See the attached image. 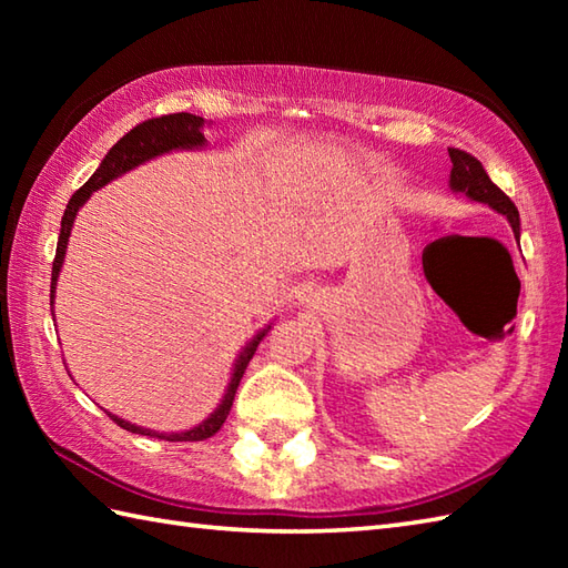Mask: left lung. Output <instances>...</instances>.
<instances>
[{"instance_id": "left-lung-1", "label": "left lung", "mask_w": 568, "mask_h": 568, "mask_svg": "<svg viewBox=\"0 0 568 568\" xmlns=\"http://www.w3.org/2000/svg\"><path fill=\"white\" fill-rule=\"evenodd\" d=\"M449 159H452L449 187L454 195H464L470 202L488 204L493 212L503 214L505 220L510 222L515 236L520 239V212H517L513 200L488 178L480 161L474 159L470 153L458 151V149H449Z\"/></svg>"}]
</instances>
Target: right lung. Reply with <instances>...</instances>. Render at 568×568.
Listing matches in <instances>:
<instances>
[{
	"instance_id": "right-lung-1",
	"label": "right lung",
	"mask_w": 568,
	"mask_h": 568,
	"mask_svg": "<svg viewBox=\"0 0 568 568\" xmlns=\"http://www.w3.org/2000/svg\"><path fill=\"white\" fill-rule=\"evenodd\" d=\"M204 124H207V122H204L202 116L187 114V112L165 114V116H155V119H149V122L134 126L126 136H122L114 143L110 153H106L102 159L98 171H94L88 183H84L75 192V195L70 197L63 220H60V236H58V248H55V261H53V273H51V310L55 305V285H58L60 268H63V261H65L72 224H75V216H78L82 204L92 197V192H98L100 187L110 185L112 180L122 178L129 171H134V168L149 163L153 159H159V155L173 153V151L204 149V146H207V139H204V134H202ZM271 324H265V327L253 334L248 344L241 348L236 361H234L232 378H229L222 403L216 405L214 413L207 419H202L197 427H190L185 432H155V429L139 427V425H134V422L122 419V417H116L112 413H106V415H110L122 429L134 432V434H146V437H159V439H165V442H202V439H210L212 434L220 432V427L224 425L229 409H232V403H234L239 381H241V376H244L248 361L253 358V354H256V348L263 342V336L271 332Z\"/></svg>"
}]
</instances>
